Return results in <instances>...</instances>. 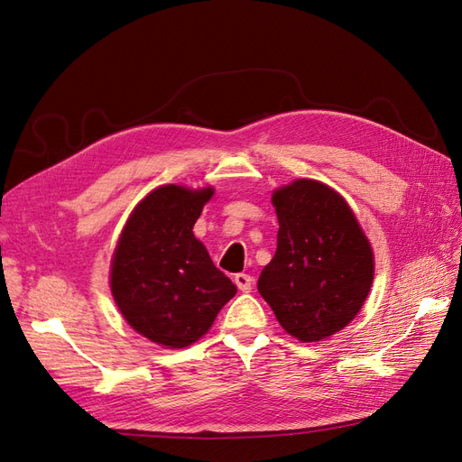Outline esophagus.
<instances>
[{
	"label": "esophagus",
	"mask_w": 462,
	"mask_h": 462,
	"mask_svg": "<svg viewBox=\"0 0 462 462\" xmlns=\"http://www.w3.org/2000/svg\"><path fill=\"white\" fill-rule=\"evenodd\" d=\"M233 282L243 292H250V291H253V285H254V279L250 277L248 273H236Z\"/></svg>",
	"instance_id": "esophagus-1"
}]
</instances>
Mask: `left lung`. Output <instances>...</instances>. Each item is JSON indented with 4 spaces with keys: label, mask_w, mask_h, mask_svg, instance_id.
<instances>
[{
    "label": "left lung",
    "mask_w": 462,
    "mask_h": 462,
    "mask_svg": "<svg viewBox=\"0 0 462 462\" xmlns=\"http://www.w3.org/2000/svg\"><path fill=\"white\" fill-rule=\"evenodd\" d=\"M277 250L258 291L282 328L302 343L351 324L374 282V253L351 206L314 179H297L272 197Z\"/></svg>",
    "instance_id": "obj_1"
}]
</instances>
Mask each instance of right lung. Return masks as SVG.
I'll return each mask as SVG.
<instances>
[{"label":"right lung","instance_id":"add662e5","mask_svg":"<svg viewBox=\"0 0 462 462\" xmlns=\"http://www.w3.org/2000/svg\"><path fill=\"white\" fill-rule=\"evenodd\" d=\"M212 194V187L152 190L125 223L111 260L119 312L134 331L167 348L199 341L236 292L192 233Z\"/></svg>","mask_w":462,"mask_h":462}]
</instances>
